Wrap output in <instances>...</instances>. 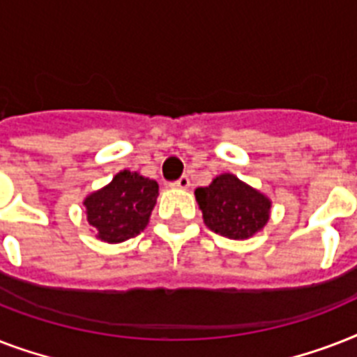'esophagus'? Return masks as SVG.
<instances>
[{"mask_svg":"<svg viewBox=\"0 0 357 357\" xmlns=\"http://www.w3.org/2000/svg\"><path fill=\"white\" fill-rule=\"evenodd\" d=\"M174 187H178V189H189L190 187V179L187 176H181V178L174 183Z\"/></svg>","mask_w":357,"mask_h":357,"instance_id":"esophagus-1","label":"esophagus"}]
</instances>
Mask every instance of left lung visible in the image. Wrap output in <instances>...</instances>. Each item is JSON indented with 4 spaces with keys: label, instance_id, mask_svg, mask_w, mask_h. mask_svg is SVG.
<instances>
[{
    "label": "left lung",
    "instance_id": "1",
    "mask_svg": "<svg viewBox=\"0 0 357 357\" xmlns=\"http://www.w3.org/2000/svg\"><path fill=\"white\" fill-rule=\"evenodd\" d=\"M195 196L207 228L234 241L254 237L271 218V198L235 174H220L207 187H198Z\"/></svg>",
    "mask_w": 357,
    "mask_h": 357
}]
</instances>
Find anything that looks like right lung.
Segmentation results:
<instances>
[{"label": "right lung", "mask_w": 357, "mask_h": 357, "mask_svg": "<svg viewBox=\"0 0 357 357\" xmlns=\"http://www.w3.org/2000/svg\"><path fill=\"white\" fill-rule=\"evenodd\" d=\"M157 196L159 185L155 179L131 170H120L105 187L83 200L86 222L103 243H123L144 231Z\"/></svg>", "instance_id": "obj_1"}]
</instances>
